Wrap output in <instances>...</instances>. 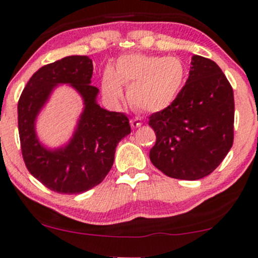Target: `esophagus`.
Returning <instances> with one entry per match:
<instances>
[{"label": "esophagus", "instance_id": "1", "mask_svg": "<svg viewBox=\"0 0 258 258\" xmlns=\"http://www.w3.org/2000/svg\"><path fill=\"white\" fill-rule=\"evenodd\" d=\"M130 122H131V126L134 127V128H137V127H141L142 126V120H141V118H138V117H134V118H131V121H130Z\"/></svg>", "mask_w": 258, "mask_h": 258}]
</instances>
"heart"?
I'll return each instance as SVG.
<instances>
[{
  "instance_id": "obj_1",
  "label": "heart",
  "mask_w": 258,
  "mask_h": 258,
  "mask_svg": "<svg viewBox=\"0 0 258 258\" xmlns=\"http://www.w3.org/2000/svg\"><path fill=\"white\" fill-rule=\"evenodd\" d=\"M186 78V67L177 57L151 55H124L114 69L103 75V90L111 100L123 98V86L128 87L130 103L136 109L157 112L171 105Z\"/></svg>"
}]
</instances>
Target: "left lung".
<instances>
[{
	"label": "left lung",
	"instance_id": "obj_1",
	"mask_svg": "<svg viewBox=\"0 0 258 258\" xmlns=\"http://www.w3.org/2000/svg\"><path fill=\"white\" fill-rule=\"evenodd\" d=\"M234 93L214 61L194 55L186 84L166 109L149 116V152L166 176L200 180L218 168L234 142Z\"/></svg>",
	"mask_w": 258,
	"mask_h": 258
}]
</instances>
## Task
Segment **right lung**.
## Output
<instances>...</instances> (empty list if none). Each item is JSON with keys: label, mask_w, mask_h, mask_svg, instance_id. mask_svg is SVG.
<instances>
[{"label": "right lung", "mask_w": 258, "mask_h": 258, "mask_svg": "<svg viewBox=\"0 0 258 258\" xmlns=\"http://www.w3.org/2000/svg\"><path fill=\"white\" fill-rule=\"evenodd\" d=\"M93 62L88 56H67L36 71L18 101L22 154L30 174L51 191L77 195L99 185L114 164L116 146L131 134L122 112L107 111L97 103ZM58 84H70L84 99L85 107L69 143L50 150L36 136L38 112Z\"/></svg>", "instance_id": "right-lung-1"}]
</instances>
